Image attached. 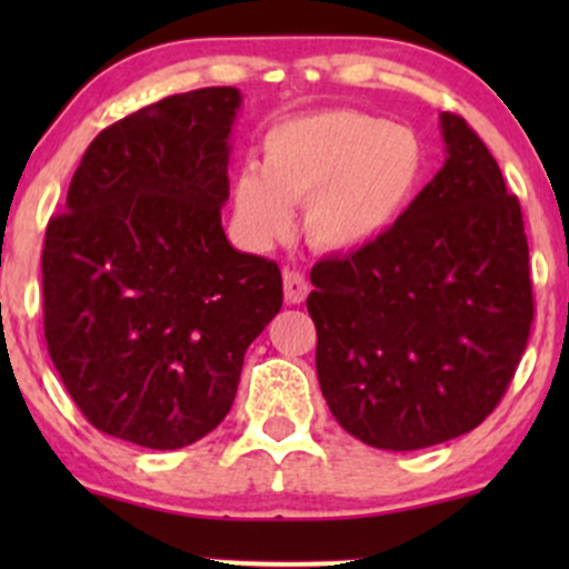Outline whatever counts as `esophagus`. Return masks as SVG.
<instances>
[{"label":"esophagus","mask_w":569,"mask_h":569,"mask_svg":"<svg viewBox=\"0 0 569 569\" xmlns=\"http://www.w3.org/2000/svg\"><path fill=\"white\" fill-rule=\"evenodd\" d=\"M307 291H310V286H307V280L302 272L297 270H286L283 272V293H286V302L289 305H302Z\"/></svg>","instance_id":"1"}]
</instances>
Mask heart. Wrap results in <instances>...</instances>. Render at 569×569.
<instances>
[{
    "mask_svg": "<svg viewBox=\"0 0 569 569\" xmlns=\"http://www.w3.org/2000/svg\"><path fill=\"white\" fill-rule=\"evenodd\" d=\"M426 173V149L403 126L356 109L280 120L262 139V166L234 176L232 211L253 246L291 230L305 202V234L329 253L369 248L401 219Z\"/></svg>",
    "mask_w": 569,
    "mask_h": 569,
    "instance_id": "obj_1",
    "label": "heart"
}]
</instances>
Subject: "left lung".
<instances>
[{
	"label": "left lung",
	"instance_id": "obj_1",
	"mask_svg": "<svg viewBox=\"0 0 569 569\" xmlns=\"http://www.w3.org/2000/svg\"><path fill=\"white\" fill-rule=\"evenodd\" d=\"M447 160L377 243L312 267L316 369L335 420L411 452L479 426L532 326L519 200L485 141L439 117Z\"/></svg>",
	"mask_w": 569,
	"mask_h": 569
}]
</instances>
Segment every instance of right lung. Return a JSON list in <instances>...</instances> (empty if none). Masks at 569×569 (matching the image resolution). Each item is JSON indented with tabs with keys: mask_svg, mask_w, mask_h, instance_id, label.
<instances>
[{
	"mask_svg": "<svg viewBox=\"0 0 569 569\" xmlns=\"http://www.w3.org/2000/svg\"><path fill=\"white\" fill-rule=\"evenodd\" d=\"M238 88L168 96L96 136L50 219L44 339L90 426L149 449L211 433L283 305L276 262L221 227Z\"/></svg>",
	"mask_w": 569,
	"mask_h": 569,
	"instance_id": "add662e5",
	"label": "right lung"
}]
</instances>
